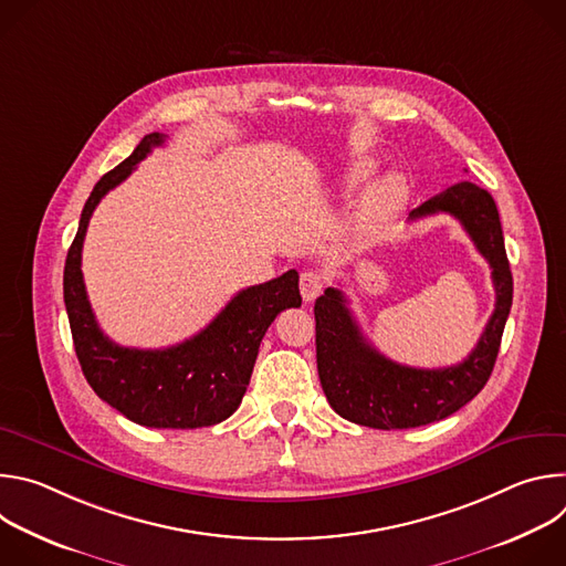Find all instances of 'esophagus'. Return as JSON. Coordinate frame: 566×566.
<instances>
[{"label":"esophagus","mask_w":566,"mask_h":566,"mask_svg":"<svg viewBox=\"0 0 566 566\" xmlns=\"http://www.w3.org/2000/svg\"><path fill=\"white\" fill-rule=\"evenodd\" d=\"M300 293L304 297V302L315 300L322 293V275L317 271H302L300 275Z\"/></svg>","instance_id":"esophagus-1"}]
</instances>
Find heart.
Returning <instances> with one entry per match:
<instances>
[{"mask_svg": "<svg viewBox=\"0 0 566 566\" xmlns=\"http://www.w3.org/2000/svg\"><path fill=\"white\" fill-rule=\"evenodd\" d=\"M374 170L376 166L371 160H365V158L354 160L343 177V186L347 190H356L374 175ZM406 195H408V186L400 175H387L385 179L374 184L360 201V208L356 214L358 230L363 234H369L382 228L400 210L402 201H406Z\"/></svg>", "mask_w": 566, "mask_h": 566, "instance_id": "1", "label": "heart"}]
</instances>
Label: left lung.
<instances>
[{
  "instance_id": "8db88e82",
  "label": "left lung",
  "mask_w": 566,
  "mask_h": 566,
  "mask_svg": "<svg viewBox=\"0 0 566 566\" xmlns=\"http://www.w3.org/2000/svg\"><path fill=\"white\" fill-rule=\"evenodd\" d=\"M448 212L491 264L495 311L470 356L443 369H417L385 358L363 336L347 297L329 286L315 300V358L329 406L347 421L376 430H408L441 421L489 382L506 317L513 304V275L504 249L495 199L474 184L461 181L428 199L410 219Z\"/></svg>"
}]
</instances>
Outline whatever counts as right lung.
<instances>
[{
    "label": "right lung",
    "instance_id": "add662e5",
    "mask_svg": "<svg viewBox=\"0 0 566 566\" xmlns=\"http://www.w3.org/2000/svg\"><path fill=\"white\" fill-rule=\"evenodd\" d=\"M164 134H147L129 158L92 190L64 264V304L75 356L92 389L129 421L145 428L195 430L226 421L249 387L260 343L277 313L300 306L297 273L239 291L206 329L168 349H132L109 340L92 311L83 241L101 199L123 184Z\"/></svg>",
    "mask_w": 566,
    "mask_h": 566
}]
</instances>
